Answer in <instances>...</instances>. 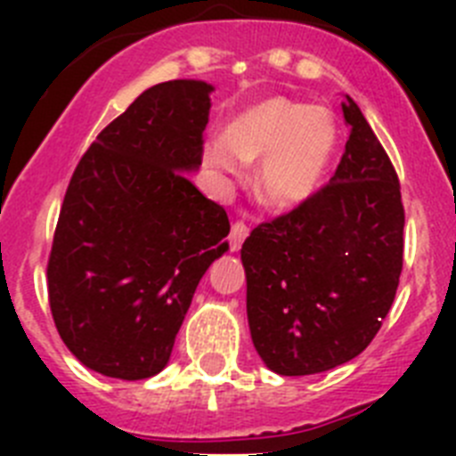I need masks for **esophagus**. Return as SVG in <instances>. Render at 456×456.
<instances>
[{
    "instance_id": "obj_1",
    "label": "esophagus",
    "mask_w": 456,
    "mask_h": 456,
    "mask_svg": "<svg viewBox=\"0 0 456 456\" xmlns=\"http://www.w3.org/2000/svg\"><path fill=\"white\" fill-rule=\"evenodd\" d=\"M248 235V228L244 221H235L231 228V235H228V241H231V251H240L241 244H244V240H247Z\"/></svg>"
}]
</instances>
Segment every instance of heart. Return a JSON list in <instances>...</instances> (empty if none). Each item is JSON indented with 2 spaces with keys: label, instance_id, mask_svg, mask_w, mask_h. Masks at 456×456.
I'll use <instances>...</instances> for the list:
<instances>
[{
  "label": "heart",
  "instance_id": "heart-1",
  "mask_svg": "<svg viewBox=\"0 0 456 456\" xmlns=\"http://www.w3.org/2000/svg\"><path fill=\"white\" fill-rule=\"evenodd\" d=\"M340 127L326 107L269 95L240 109L224 136L205 141L203 167L219 178L240 175L256 162V191L273 209H294L313 199L331 168Z\"/></svg>",
  "mask_w": 456,
  "mask_h": 456
}]
</instances>
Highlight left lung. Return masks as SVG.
I'll use <instances>...</instances> for the list:
<instances>
[{"instance_id": "1", "label": "left lung", "mask_w": 456, "mask_h": 456, "mask_svg": "<svg viewBox=\"0 0 456 456\" xmlns=\"http://www.w3.org/2000/svg\"><path fill=\"white\" fill-rule=\"evenodd\" d=\"M336 175L324 189L241 247L247 315L263 363L304 377L347 363L368 347L400 285L404 208L388 155L349 95Z\"/></svg>"}]
</instances>
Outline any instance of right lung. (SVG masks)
<instances>
[{"mask_svg":"<svg viewBox=\"0 0 456 456\" xmlns=\"http://www.w3.org/2000/svg\"><path fill=\"white\" fill-rule=\"evenodd\" d=\"M212 91L200 79L146 88L72 173L47 292L56 331L93 372H162L200 278L228 251L225 209L189 180Z\"/></svg>","mask_w":456,"mask_h":456,"instance_id":"add662e5","label":"right lung"}]
</instances>
